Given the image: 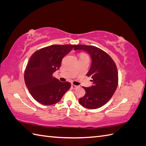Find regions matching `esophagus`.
<instances>
[{"label":"esophagus","mask_w":146,"mask_h":146,"mask_svg":"<svg viewBox=\"0 0 146 146\" xmlns=\"http://www.w3.org/2000/svg\"><path fill=\"white\" fill-rule=\"evenodd\" d=\"M71 87L73 88L74 90H76V89H77V88H78V86H76V85H72Z\"/></svg>","instance_id":"obj_1"}]
</instances>
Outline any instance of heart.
Listing matches in <instances>:
<instances>
[{"instance_id": "b5f03b06", "label": "heart", "mask_w": 146, "mask_h": 146, "mask_svg": "<svg viewBox=\"0 0 146 146\" xmlns=\"http://www.w3.org/2000/svg\"><path fill=\"white\" fill-rule=\"evenodd\" d=\"M82 56H86V55H83H83H82Z\"/></svg>"}]
</instances>
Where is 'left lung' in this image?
Masks as SVG:
<instances>
[{
    "mask_svg": "<svg viewBox=\"0 0 146 146\" xmlns=\"http://www.w3.org/2000/svg\"><path fill=\"white\" fill-rule=\"evenodd\" d=\"M74 50H82L89 54L91 65L86 76L91 77L92 85L83 87L86 93L79 103L88 109L102 107L112 98L118 84V71L115 63L108 54L92 46L77 45Z\"/></svg>",
    "mask_w": 146,
    "mask_h": 146,
    "instance_id": "1",
    "label": "left lung"
}]
</instances>
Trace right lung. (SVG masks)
<instances>
[{"mask_svg":"<svg viewBox=\"0 0 146 146\" xmlns=\"http://www.w3.org/2000/svg\"><path fill=\"white\" fill-rule=\"evenodd\" d=\"M76 45H52L41 48L30 56L24 72V80L30 94L39 103H58L71 84L61 82L52 76L64 57Z\"/></svg>","mask_w":146,"mask_h":146,"instance_id":"right-lung-1","label":"right lung"}]
</instances>
